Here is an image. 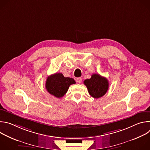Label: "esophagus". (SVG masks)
<instances>
[{
  "label": "esophagus",
  "instance_id": "1",
  "mask_svg": "<svg viewBox=\"0 0 150 150\" xmlns=\"http://www.w3.org/2000/svg\"><path fill=\"white\" fill-rule=\"evenodd\" d=\"M82 79L81 78H80V77L77 78L76 79V82H78V83H81V82H82Z\"/></svg>",
  "mask_w": 150,
  "mask_h": 150
}]
</instances>
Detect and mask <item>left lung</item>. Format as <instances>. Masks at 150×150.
I'll list each match as a JSON object with an SVG mask.
<instances>
[{"label":"left lung","mask_w":150,"mask_h":150,"mask_svg":"<svg viewBox=\"0 0 150 150\" xmlns=\"http://www.w3.org/2000/svg\"><path fill=\"white\" fill-rule=\"evenodd\" d=\"M83 83L86 85L91 96L98 98L105 94L109 88V81L105 77L94 74L90 79H85Z\"/></svg>","instance_id":"1"}]
</instances>
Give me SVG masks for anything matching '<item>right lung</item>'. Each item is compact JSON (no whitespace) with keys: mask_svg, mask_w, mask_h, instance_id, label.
Wrapping results in <instances>:
<instances>
[{"mask_svg":"<svg viewBox=\"0 0 150 150\" xmlns=\"http://www.w3.org/2000/svg\"><path fill=\"white\" fill-rule=\"evenodd\" d=\"M74 83L75 81L73 78L65 77L61 73H56L47 77L46 88L50 94L60 98L67 93L70 85Z\"/></svg>","mask_w":150,"mask_h":150,"instance_id":"obj_1","label":"right lung"}]
</instances>
